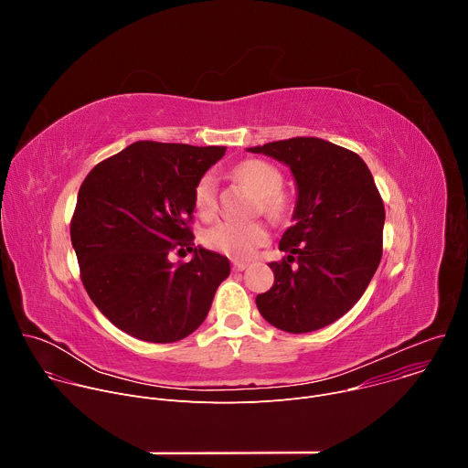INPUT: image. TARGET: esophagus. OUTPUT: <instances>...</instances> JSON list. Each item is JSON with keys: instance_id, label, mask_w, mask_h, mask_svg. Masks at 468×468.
I'll return each mask as SVG.
<instances>
[{"instance_id": "34e87169", "label": "esophagus", "mask_w": 468, "mask_h": 468, "mask_svg": "<svg viewBox=\"0 0 468 468\" xmlns=\"http://www.w3.org/2000/svg\"><path fill=\"white\" fill-rule=\"evenodd\" d=\"M248 266H250L248 262H242V261H235V262H233V271H235V272H242V271H246V269H248Z\"/></svg>"}]
</instances>
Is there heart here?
I'll return each mask as SVG.
<instances>
[{
    "label": "heart",
    "mask_w": 468,
    "mask_h": 468,
    "mask_svg": "<svg viewBox=\"0 0 468 468\" xmlns=\"http://www.w3.org/2000/svg\"><path fill=\"white\" fill-rule=\"evenodd\" d=\"M239 179L259 197V207L271 218H282L287 213L289 202L280 192L282 174L276 166L261 159H248L237 166ZM217 181L213 174L199 177L194 186V207L199 215H211L215 211ZM269 231L261 222H218L206 233V242L229 257L248 259L253 251L266 242Z\"/></svg>",
    "instance_id": "heart-1"
}]
</instances>
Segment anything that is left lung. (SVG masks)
Instances as JSON below:
<instances>
[{"label": "left lung", "instance_id": "8db88e82", "mask_svg": "<svg viewBox=\"0 0 468 468\" xmlns=\"http://www.w3.org/2000/svg\"><path fill=\"white\" fill-rule=\"evenodd\" d=\"M291 168L296 183L287 253L269 262L274 285L257 294L266 322L309 333L341 318L367 291L381 259L385 209L365 161L337 144L296 137L248 148Z\"/></svg>", "mask_w": 468, "mask_h": 468}]
</instances>
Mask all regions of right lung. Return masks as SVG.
<instances>
[{
	"label": "right lung",
	"instance_id": "add662e5",
	"mask_svg": "<svg viewBox=\"0 0 468 468\" xmlns=\"http://www.w3.org/2000/svg\"><path fill=\"white\" fill-rule=\"evenodd\" d=\"M224 146L139 141L85 177L70 226L81 282L96 307L122 331L148 343H176L206 320L229 259L192 248L186 226L194 186ZM193 251L188 263L167 255Z\"/></svg>",
	"mask_w": 468,
	"mask_h": 468
}]
</instances>
